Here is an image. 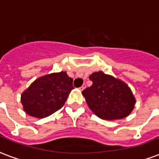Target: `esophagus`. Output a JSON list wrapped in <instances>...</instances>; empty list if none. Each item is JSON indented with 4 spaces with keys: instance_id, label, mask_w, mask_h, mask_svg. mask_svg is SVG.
Returning a JSON list of instances; mask_svg holds the SVG:
<instances>
[{
    "instance_id": "1",
    "label": "esophagus",
    "mask_w": 159,
    "mask_h": 159,
    "mask_svg": "<svg viewBox=\"0 0 159 159\" xmlns=\"http://www.w3.org/2000/svg\"><path fill=\"white\" fill-rule=\"evenodd\" d=\"M84 88H85V84H83L82 86L80 87V90H83V89H84Z\"/></svg>"
}]
</instances>
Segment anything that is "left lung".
Returning a JSON list of instances; mask_svg holds the SVG:
<instances>
[{"label": "left lung", "instance_id": "left-lung-1", "mask_svg": "<svg viewBox=\"0 0 159 159\" xmlns=\"http://www.w3.org/2000/svg\"><path fill=\"white\" fill-rule=\"evenodd\" d=\"M92 85L82 91L88 107L103 120H118L130 115L136 100L123 81L102 71L89 75Z\"/></svg>", "mask_w": 159, "mask_h": 159}]
</instances>
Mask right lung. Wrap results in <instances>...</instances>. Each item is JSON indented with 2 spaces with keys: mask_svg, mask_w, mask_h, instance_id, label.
I'll use <instances>...</instances> for the list:
<instances>
[{
  "mask_svg": "<svg viewBox=\"0 0 159 159\" xmlns=\"http://www.w3.org/2000/svg\"><path fill=\"white\" fill-rule=\"evenodd\" d=\"M73 89V79L66 72L42 76L21 94L23 110L33 117H47L64 107Z\"/></svg>",
  "mask_w": 159,
  "mask_h": 159,
  "instance_id": "obj_1",
  "label": "right lung"
}]
</instances>
